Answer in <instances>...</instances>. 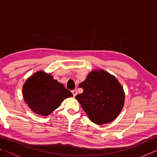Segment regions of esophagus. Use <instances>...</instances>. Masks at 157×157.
I'll use <instances>...</instances> for the list:
<instances>
[{
  "instance_id": "1",
  "label": "esophagus",
  "mask_w": 157,
  "mask_h": 157,
  "mask_svg": "<svg viewBox=\"0 0 157 157\" xmlns=\"http://www.w3.org/2000/svg\"><path fill=\"white\" fill-rule=\"evenodd\" d=\"M72 94H73V96L75 97V96H76V95L78 94V91H77V89H75V90H73L72 91Z\"/></svg>"
}]
</instances>
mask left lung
<instances>
[{"instance_id":"obj_1","label":"left lung","mask_w":157,"mask_h":157,"mask_svg":"<svg viewBox=\"0 0 157 157\" xmlns=\"http://www.w3.org/2000/svg\"><path fill=\"white\" fill-rule=\"evenodd\" d=\"M84 91L75 98L90 121L96 124L109 123L123 109L124 92L114 75L102 69L93 70L79 84Z\"/></svg>"}]
</instances>
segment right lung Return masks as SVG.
I'll list each match as a JSON object with an SVG mask.
<instances>
[{
	"label": "right lung",
	"mask_w": 157,
	"mask_h": 157,
	"mask_svg": "<svg viewBox=\"0 0 157 157\" xmlns=\"http://www.w3.org/2000/svg\"><path fill=\"white\" fill-rule=\"evenodd\" d=\"M22 91L25 102L30 109L43 116L51 113L66 98L73 97L64 85L44 71H37L28 78L23 84Z\"/></svg>",
	"instance_id": "add662e5"
}]
</instances>
